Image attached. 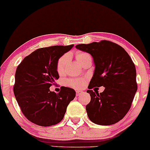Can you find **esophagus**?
Wrapping results in <instances>:
<instances>
[{
  "instance_id": "obj_1",
  "label": "esophagus",
  "mask_w": 150,
  "mask_h": 150,
  "mask_svg": "<svg viewBox=\"0 0 150 150\" xmlns=\"http://www.w3.org/2000/svg\"><path fill=\"white\" fill-rule=\"evenodd\" d=\"M82 93H83L82 91H80V90H77L76 91V95H77V96H79V95H81V94H82Z\"/></svg>"
}]
</instances>
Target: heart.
<instances>
[{
  "label": "heart",
  "mask_w": 150,
  "mask_h": 150,
  "mask_svg": "<svg viewBox=\"0 0 150 150\" xmlns=\"http://www.w3.org/2000/svg\"><path fill=\"white\" fill-rule=\"evenodd\" d=\"M89 54L84 52H78L76 55L77 61L79 63H81L86 57L89 56ZM69 56L68 54H65L62 55L61 58L58 59V63H57V71L59 74H62L65 71V68H66V64H67L68 61H69ZM68 84L69 86H72L74 88H81V86L84 85V79H71L67 81Z\"/></svg>",
  "instance_id": "obj_1"
}]
</instances>
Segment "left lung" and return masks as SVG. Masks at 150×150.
<instances>
[{
	"instance_id": "8db88e82",
	"label": "left lung",
	"mask_w": 150,
	"mask_h": 150,
	"mask_svg": "<svg viewBox=\"0 0 150 150\" xmlns=\"http://www.w3.org/2000/svg\"><path fill=\"white\" fill-rule=\"evenodd\" d=\"M76 47L90 54L95 66L86 91L91 97L86 106L89 120L103 126L116 123L129 110L137 91L135 65L127 52L112 42H94ZM102 86L106 89L101 93L91 90Z\"/></svg>"
}]
</instances>
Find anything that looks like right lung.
Instances as JSON below:
<instances>
[{"label": "right lung", "mask_w": 150, "mask_h": 150, "mask_svg": "<svg viewBox=\"0 0 150 150\" xmlns=\"http://www.w3.org/2000/svg\"><path fill=\"white\" fill-rule=\"evenodd\" d=\"M73 46L39 48L26 56L18 66L13 93L21 112L29 121L38 126H50L64 118L76 92L62 86L56 94L49 88L59 78L56 69L58 59Z\"/></svg>", "instance_id": "add662e5"}]
</instances>
